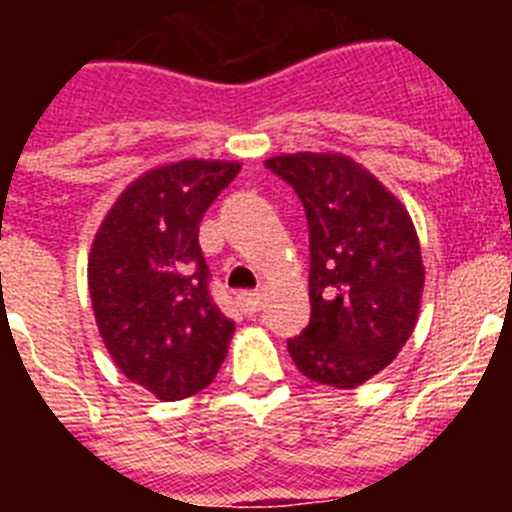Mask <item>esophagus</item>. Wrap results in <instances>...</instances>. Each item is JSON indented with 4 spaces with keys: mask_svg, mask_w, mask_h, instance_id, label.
<instances>
[{
    "mask_svg": "<svg viewBox=\"0 0 512 512\" xmlns=\"http://www.w3.org/2000/svg\"><path fill=\"white\" fill-rule=\"evenodd\" d=\"M238 305L243 312L253 315L264 307V292H243V295H238Z\"/></svg>",
    "mask_w": 512,
    "mask_h": 512,
    "instance_id": "esophagus-1",
    "label": "esophagus"
}]
</instances>
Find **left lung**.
Masks as SVG:
<instances>
[{"instance_id": "left-lung-1", "label": "left lung", "mask_w": 512, "mask_h": 512, "mask_svg": "<svg viewBox=\"0 0 512 512\" xmlns=\"http://www.w3.org/2000/svg\"><path fill=\"white\" fill-rule=\"evenodd\" d=\"M266 169L295 189L310 228V325L289 338L307 379L359 387L390 366L418 323L423 259L395 194L341 153H287Z\"/></svg>"}]
</instances>
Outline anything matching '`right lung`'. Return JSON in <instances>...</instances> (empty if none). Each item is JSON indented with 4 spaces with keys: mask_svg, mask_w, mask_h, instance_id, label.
I'll list each match as a JSON object with an SVG mask.
<instances>
[{
    "mask_svg": "<svg viewBox=\"0 0 512 512\" xmlns=\"http://www.w3.org/2000/svg\"><path fill=\"white\" fill-rule=\"evenodd\" d=\"M241 171L187 158L138 176L99 225L89 295L99 336L130 382L184 400L215 379L235 323L210 297L200 220Z\"/></svg>",
    "mask_w": 512,
    "mask_h": 512,
    "instance_id": "right-lung-1",
    "label": "right lung"
}]
</instances>
